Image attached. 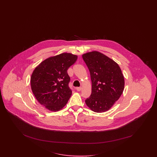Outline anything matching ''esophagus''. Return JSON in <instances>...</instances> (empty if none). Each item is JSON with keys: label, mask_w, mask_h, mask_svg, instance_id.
<instances>
[{"label": "esophagus", "mask_w": 157, "mask_h": 157, "mask_svg": "<svg viewBox=\"0 0 157 157\" xmlns=\"http://www.w3.org/2000/svg\"><path fill=\"white\" fill-rule=\"evenodd\" d=\"M76 90L78 91H80L81 90V89H82V87H76Z\"/></svg>", "instance_id": "obj_1"}]
</instances>
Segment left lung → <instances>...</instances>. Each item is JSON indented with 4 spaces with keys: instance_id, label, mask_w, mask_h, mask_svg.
<instances>
[{
    "instance_id": "1",
    "label": "left lung",
    "mask_w": 157,
    "mask_h": 157,
    "mask_svg": "<svg viewBox=\"0 0 157 157\" xmlns=\"http://www.w3.org/2000/svg\"><path fill=\"white\" fill-rule=\"evenodd\" d=\"M90 73L91 94L86 104L97 113L109 110L122 94L124 77L119 64L104 54L91 51L82 55Z\"/></svg>"
}]
</instances>
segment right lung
I'll return each mask as SVG.
<instances>
[{
  "instance_id": "obj_1",
  "label": "right lung",
  "mask_w": 157,
  "mask_h": 157,
  "mask_svg": "<svg viewBox=\"0 0 157 157\" xmlns=\"http://www.w3.org/2000/svg\"><path fill=\"white\" fill-rule=\"evenodd\" d=\"M78 56L64 52L51 56L35 68L30 78L32 92L38 102L46 109L57 112L67 104L72 94L67 70Z\"/></svg>"
}]
</instances>
